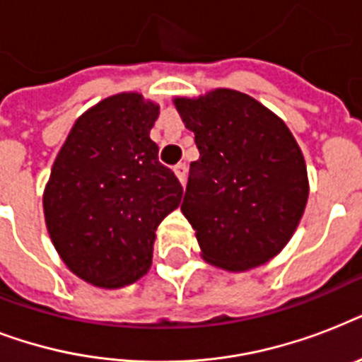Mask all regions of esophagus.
<instances>
[{
  "instance_id": "obj_1",
  "label": "esophagus",
  "mask_w": 362,
  "mask_h": 362,
  "mask_svg": "<svg viewBox=\"0 0 362 362\" xmlns=\"http://www.w3.org/2000/svg\"><path fill=\"white\" fill-rule=\"evenodd\" d=\"M175 175L178 176V180L182 182V184H186V178H187V165L186 163H178L175 165Z\"/></svg>"
}]
</instances>
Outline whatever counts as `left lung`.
I'll list each match as a JSON object with an SVG mask.
<instances>
[{"label":"left lung","instance_id":"obj_1","mask_svg":"<svg viewBox=\"0 0 362 362\" xmlns=\"http://www.w3.org/2000/svg\"><path fill=\"white\" fill-rule=\"evenodd\" d=\"M175 105L199 150L180 209L203 257L227 270L274 257L308 201L306 165L291 131L253 98L226 88Z\"/></svg>","mask_w":362,"mask_h":362}]
</instances>
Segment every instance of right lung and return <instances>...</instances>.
I'll list each match as a JSON object with an SVG mask.
<instances>
[{"label": "right lung", "mask_w": 362, "mask_h": 362, "mask_svg": "<svg viewBox=\"0 0 362 362\" xmlns=\"http://www.w3.org/2000/svg\"><path fill=\"white\" fill-rule=\"evenodd\" d=\"M158 105L118 93L78 118L42 197L48 235L82 280L124 287L152 264L156 229L180 204L182 184L159 163L150 129Z\"/></svg>", "instance_id": "obj_1"}]
</instances>
